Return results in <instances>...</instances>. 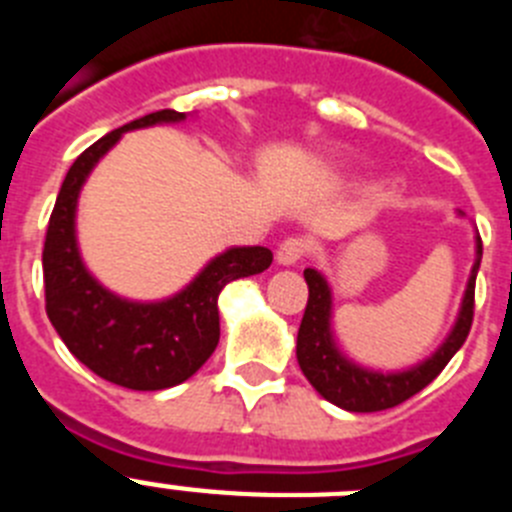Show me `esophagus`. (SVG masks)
I'll return each mask as SVG.
<instances>
[{"instance_id":"1","label":"esophagus","mask_w":512,"mask_h":512,"mask_svg":"<svg viewBox=\"0 0 512 512\" xmlns=\"http://www.w3.org/2000/svg\"><path fill=\"white\" fill-rule=\"evenodd\" d=\"M307 251V243L302 238H287V241L279 243L277 248V261L282 266H295L297 261L305 256Z\"/></svg>"}]
</instances>
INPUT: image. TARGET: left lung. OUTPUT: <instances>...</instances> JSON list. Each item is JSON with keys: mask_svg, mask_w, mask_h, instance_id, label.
Segmentation results:
<instances>
[{"mask_svg": "<svg viewBox=\"0 0 512 512\" xmlns=\"http://www.w3.org/2000/svg\"><path fill=\"white\" fill-rule=\"evenodd\" d=\"M456 215L461 217V212ZM479 261H482V241L479 235H474V264L454 325L431 356L397 372L359 364L338 346L336 330H333V287L323 271L305 269L310 297H307L305 315L297 333V364L307 382L318 390L320 397L348 413H377L418 395L425 384H431L441 374L461 343L467 341L474 315V279H477Z\"/></svg>", "mask_w": 512, "mask_h": 512, "instance_id": "1", "label": "left lung"}]
</instances>
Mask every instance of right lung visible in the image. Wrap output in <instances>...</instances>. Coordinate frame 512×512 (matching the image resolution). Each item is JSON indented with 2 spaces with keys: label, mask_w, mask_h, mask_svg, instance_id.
<instances>
[{
  "label": "right lung",
  "mask_w": 512,
  "mask_h": 512,
  "mask_svg": "<svg viewBox=\"0 0 512 512\" xmlns=\"http://www.w3.org/2000/svg\"><path fill=\"white\" fill-rule=\"evenodd\" d=\"M187 117L176 110L151 112L89 146L63 179L45 235V310L53 328L81 364L128 390H166L192 377L220 341L217 297L225 284L261 274L274 259L266 246H230L212 256L192 282L161 300L117 295L87 269L76 212L94 166L130 130L176 125Z\"/></svg>",
  "instance_id": "1"
}]
</instances>
